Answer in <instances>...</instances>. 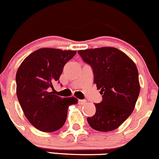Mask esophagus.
Masks as SVG:
<instances>
[{
    "instance_id": "34e87169",
    "label": "esophagus",
    "mask_w": 159,
    "mask_h": 159,
    "mask_svg": "<svg viewBox=\"0 0 159 159\" xmlns=\"http://www.w3.org/2000/svg\"><path fill=\"white\" fill-rule=\"evenodd\" d=\"M78 103H79V105H83V104H86V100L80 99L79 101H78Z\"/></svg>"
}]
</instances>
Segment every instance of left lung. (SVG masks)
Returning a JSON list of instances; mask_svg holds the SVG:
<instances>
[{
  "label": "left lung",
  "instance_id": "obj_1",
  "mask_svg": "<svg viewBox=\"0 0 159 159\" xmlns=\"http://www.w3.org/2000/svg\"><path fill=\"white\" fill-rule=\"evenodd\" d=\"M78 53L93 68L94 83L102 95V102L95 104V114L87 117V121L95 130H114L132 114L139 95L136 64L115 48L80 50Z\"/></svg>",
  "mask_w": 159,
  "mask_h": 159
}]
</instances>
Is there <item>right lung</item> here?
<instances>
[{
  "label": "right lung",
  "instance_id": "1",
  "mask_svg": "<svg viewBox=\"0 0 159 159\" xmlns=\"http://www.w3.org/2000/svg\"><path fill=\"white\" fill-rule=\"evenodd\" d=\"M76 51L44 48L30 54L16 75V95L27 120L41 131L54 132L64 126L68 107L77 103L74 97L61 98L49 92L54 89L64 66ZM59 83V82H58Z\"/></svg>",
  "mask_w": 159,
  "mask_h": 159
}]
</instances>
